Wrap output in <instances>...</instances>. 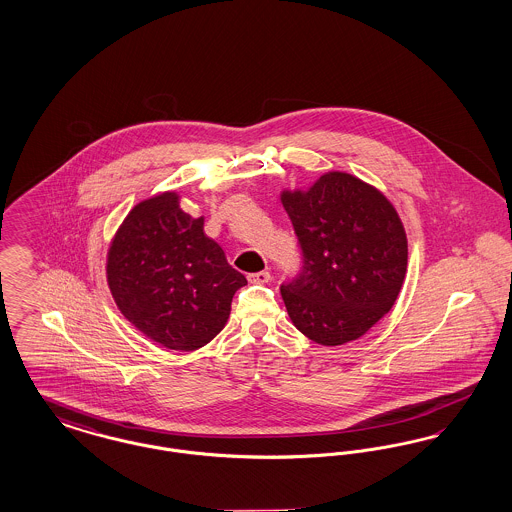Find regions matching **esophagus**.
Segmentation results:
<instances>
[{
  "label": "esophagus",
  "instance_id": "esophagus-1",
  "mask_svg": "<svg viewBox=\"0 0 512 512\" xmlns=\"http://www.w3.org/2000/svg\"><path fill=\"white\" fill-rule=\"evenodd\" d=\"M247 280H249L251 284H267L268 280H270V272H267V270H261V272L249 274V276H247Z\"/></svg>",
  "mask_w": 512,
  "mask_h": 512
}]
</instances>
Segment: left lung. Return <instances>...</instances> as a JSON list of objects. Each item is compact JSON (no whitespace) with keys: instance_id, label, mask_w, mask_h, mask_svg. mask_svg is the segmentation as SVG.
<instances>
[{"instance_id":"1","label":"left lung","mask_w":512,"mask_h":512,"mask_svg":"<svg viewBox=\"0 0 512 512\" xmlns=\"http://www.w3.org/2000/svg\"><path fill=\"white\" fill-rule=\"evenodd\" d=\"M280 201L303 249V270L282 286L293 326L326 347L359 340L390 313L405 282L409 245L397 209L343 171L282 188Z\"/></svg>"}]
</instances>
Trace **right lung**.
Listing matches in <instances>:
<instances>
[{"label":"right lung","instance_id":"1","mask_svg":"<svg viewBox=\"0 0 512 512\" xmlns=\"http://www.w3.org/2000/svg\"><path fill=\"white\" fill-rule=\"evenodd\" d=\"M180 201L167 190L136 203L109 244L105 276L122 317L147 340L195 351L226 326L247 280Z\"/></svg>","mask_w":512,"mask_h":512}]
</instances>
